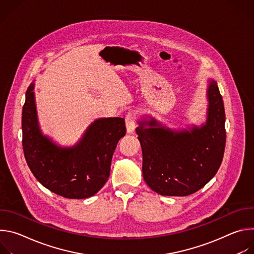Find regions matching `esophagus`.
<instances>
[{"label": "esophagus", "instance_id": "1", "mask_svg": "<svg viewBox=\"0 0 254 254\" xmlns=\"http://www.w3.org/2000/svg\"><path fill=\"white\" fill-rule=\"evenodd\" d=\"M136 124V116L134 113H128L126 116V127L128 133L133 132Z\"/></svg>", "mask_w": 254, "mask_h": 254}]
</instances>
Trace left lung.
Masks as SVG:
<instances>
[{
  "label": "left lung",
  "instance_id": "1",
  "mask_svg": "<svg viewBox=\"0 0 254 254\" xmlns=\"http://www.w3.org/2000/svg\"><path fill=\"white\" fill-rule=\"evenodd\" d=\"M205 125L173 130L155 119L135 128L142 152L144 182L163 196H188L203 188L219 170L226 130L223 99L215 80L207 90Z\"/></svg>",
  "mask_w": 254,
  "mask_h": 254
}]
</instances>
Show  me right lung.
Returning <instances> with one entry per match:
<instances>
[{"instance_id": "right-lung-1", "label": "right lung", "mask_w": 254, "mask_h": 254, "mask_svg": "<svg viewBox=\"0 0 254 254\" xmlns=\"http://www.w3.org/2000/svg\"><path fill=\"white\" fill-rule=\"evenodd\" d=\"M33 89L31 83L22 112V143L31 172L45 188L64 198L95 195L110 177L117 144L126 135L125 119H98L74 147L61 148L40 130Z\"/></svg>"}]
</instances>
